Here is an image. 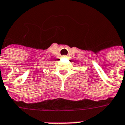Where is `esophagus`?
Segmentation results:
<instances>
[{
	"label": "esophagus",
	"instance_id": "obj_1",
	"mask_svg": "<svg viewBox=\"0 0 125 125\" xmlns=\"http://www.w3.org/2000/svg\"><path fill=\"white\" fill-rule=\"evenodd\" d=\"M63 57H64V58H65L66 56H65V55H64V56H63Z\"/></svg>",
	"mask_w": 125,
	"mask_h": 125
}]
</instances>
